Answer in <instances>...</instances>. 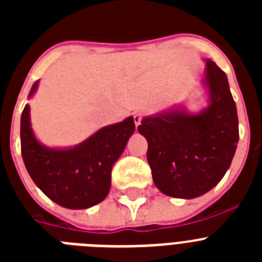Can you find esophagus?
I'll use <instances>...</instances> for the list:
<instances>
[{
    "label": "esophagus",
    "instance_id": "obj_1",
    "mask_svg": "<svg viewBox=\"0 0 262 262\" xmlns=\"http://www.w3.org/2000/svg\"><path fill=\"white\" fill-rule=\"evenodd\" d=\"M134 117V122H135L136 126H139V124L142 123V113H139V111H135L133 114Z\"/></svg>",
    "mask_w": 262,
    "mask_h": 262
}]
</instances>
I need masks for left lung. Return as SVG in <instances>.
<instances>
[{
  "instance_id": "1",
  "label": "left lung",
  "mask_w": 262,
  "mask_h": 262,
  "mask_svg": "<svg viewBox=\"0 0 262 262\" xmlns=\"http://www.w3.org/2000/svg\"><path fill=\"white\" fill-rule=\"evenodd\" d=\"M202 85L207 106L190 113L185 106L144 117L138 127L148 142L152 178L165 195L193 200L224 177L239 142V119L227 76L205 59Z\"/></svg>"
}]
</instances>
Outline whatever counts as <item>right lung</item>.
<instances>
[{
  "mask_svg": "<svg viewBox=\"0 0 262 262\" xmlns=\"http://www.w3.org/2000/svg\"><path fill=\"white\" fill-rule=\"evenodd\" d=\"M32 85L29 99L36 93ZM135 131L134 118L102 127L80 144L66 148L47 147L31 127L30 105L20 117V151L32 181L57 205L72 210L93 207L107 196L111 169L123 154Z\"/></svg>",
  "mask_w": 262,
  "mask_h": 262,
  "instance_id": "right-lung-1",
  "label": "right lung"
}]
</instances>
